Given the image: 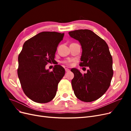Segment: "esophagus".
<instances>
[{"label":"esophagus","instance_id":"esophagus-1","mask_svg":"<svg viewBox=\"0 0 131 131\" xmlns=\"http://www.w3.org/2000/svg\"><path fill=\"white\" fill-rule=\"evenodd\" d=\"M65 70H66V72H69V71H70V70H69V69H68V68H66V69H65Z\"/></svg>","mask_w":131,"mask_h":131}]
</instances>
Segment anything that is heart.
Segmentation results:
<instances>
[{"mask_svg": "<svg viewBox=\"0 0 131 131\" xmlns=\"http://www.w3.org/2000/svg\"><path fill=\"white\" fill-rule=\"evenodd\" d=\"M63 63H64L65 64H66L67 65H69V63H70V61H66L63 62Z\"/></svg>", "mask_w": 131, "mask_h": 131, "instance_id": "1", "label": "heart"}]
</instances>
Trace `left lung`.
<instances>
[{"label": "left lung", "mask_w": 131, "mask_h": 131, "mask_svg": "<svg viewBox=\"0 0 131 131\" xmlns=\"http://www.w3.org/2000/svg\"><path fill=\"white\" fill-rule=\"evenodd\" d=\"M68 33L81 46L80 66L89 68L84 74L76 68L71 70L74 74L72 80L74 94L81 101H94L105 93L113 76V58L109 47L91 30H75Z\"/></svg>", "instance_id": "obj_1"}]
</instances>
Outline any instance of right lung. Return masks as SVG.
I'll return each instance as SVG.
<instances>
[{"label":"right lung","instance_id":"right-lung-1","mask_svg":"<svg viewBox=\"0 0 131 131\" xmlns=\"http://www.w3.org/2000/svg\"><path fill=\"white\" fill-rule=\"evenodd\" d=\"M64 33L42 31L27 40L18 57L17 74L23 92L33 101L46 103L56 94L59 82L65 70L59 65L52 72L45 69L54 61L58 45Z\"/></svg>","mask_w":131,"mask_h":131}]
</instances>
